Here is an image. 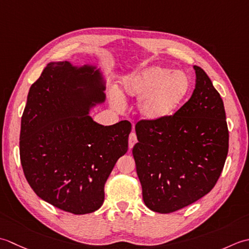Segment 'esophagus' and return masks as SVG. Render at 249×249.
Here are the masks:
<instances>
[{"instance_id":"esophagus-1","label":"esophagus","mask_w":249,"mask_h":249,"mask_svg":"<svg viewBox=\"0 0 249 249\" xmlns=\"http://www.w3.org/2000/svg\"><path fill=\"white\" fill-rule=\"evenodd\" d=\"M138 142V139H136V135L134 132H131V134L129 136V148H133V146L136 144Z\"/></svg>"}]
</instances>
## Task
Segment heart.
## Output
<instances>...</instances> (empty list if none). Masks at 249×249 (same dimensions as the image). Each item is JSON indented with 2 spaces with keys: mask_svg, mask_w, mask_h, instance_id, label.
Masks as SVG:
<instances>
[{
  "mask_svg": "<svg viewBox=\"0 0 249 249\" xmlns=\"http://www.w3.org/2000/svg\"><path fill=\"white\" fill-rule=\"evenodd\" d=\"M191 90L189 76L176 71L150 65L121 79L119 96H111L115 108L123 106V100H140L138 114L149 123H159L172 117L188 98Z\"/></svg>",
  "mask_w": 249,
  "mask_h": 249,
  "instance_id": "heart-1",
  "label": "heart"
}]
</instances>
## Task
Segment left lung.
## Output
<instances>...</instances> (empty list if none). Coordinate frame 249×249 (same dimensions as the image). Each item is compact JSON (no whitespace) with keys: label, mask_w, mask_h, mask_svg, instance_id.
I'll use <instances>...</instances> for the list:
<instances>
[{"label":"left lung","mask_w":249,"mask_h":249,"mask_svg":"<svg viewBox=\"0 0 249 249\" xmlns=\"http://www.w3.org/2000/svg\"><path fill=\"white\" fill-rule=\"evenodd\" d=\"M191 98L169 119L141 120L132 149L136 173L149 210L169 214L201 199L214 188L229 148L220 94L200 67Z\"/></svg>","instance_id":"8db88e82"}]
</instances>
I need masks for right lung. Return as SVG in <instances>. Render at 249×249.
<instances>
[{"mask_svg":"<svg viewBox=\"0 0 249 249\" xmlns=\"http://www.w3.org/2000/svg\"><path fill=\"white\" fill-rule=\"evenodd\" d=\"M98 65L49 62L29 90L20 130V160L29 185L58 209L84 215L104 202V185L128 151L126 120L100 124L90 110L106 100Z\"/></svg>","mask_w":249,"mask_h":249,"instance_id":"add662e5","label":"right lung"}]
</instances>
